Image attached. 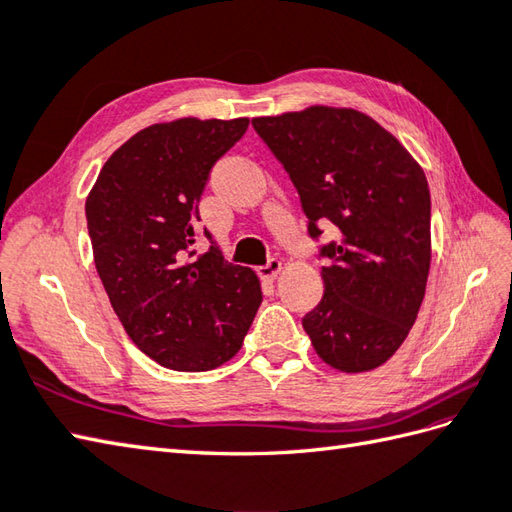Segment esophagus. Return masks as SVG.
Returning <instances> with one entry per match:
<instances>
[{
  "mask_svg": "<svg viewBox=\"0 0 512 512\" xmlns=\"http://www.w3.org/2000/svg\"><path fill=\"white\" fill-rule=\"evenodd\" d=\"M279 270H281V262H279V259H277V257H270L264 266L257 268V275L262 277V279H268V281H270V279H275V277L279 275Z\"/></svg>",
  "mask_w": 512,
  "mask_h": 512,
  "instance_id": "1",
  "label": "esophagus"
}]
</instances>
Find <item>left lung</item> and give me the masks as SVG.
Here are the masks:
<instances>
[{"label": "left lung", "instance_id": "obj_1", "mask_svg": "<svg viewBox=\"0 0 512 512\" xmlns=\"http://www.w3.org/2000/svg\"><path fill=\"white\" fill-rule=\"evenodd\" d=\"M253 127L295 184L314 242L325 220L341 235L319 246L325 290L303 330L341 372L383 365L407 339L427 288V178L394 136L356 110L317 105L253 118Z\"/></svg>", "mask_w": 512, "mask_h": 512}]
</instances>
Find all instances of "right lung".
<instances>
[{
  "label": "right lung",
  "instance_id": "right-lung-1",
  "mask_svg": "<svg viewBox=\"0 0 512 512\" xmlns=\"http://www.w3.org/2000/svg\"><path fill=\"white\" fill-rule=\"evenodd\" d=\"M248 118L151 125L105 162L85 202L94 264L140 352L176 372H206L242 347L262 286L228 264L213 235L195 257L200 198Z\"/></svg>",
  "mask_w": 512,
  "mask_h": 512
}]
</instances>
